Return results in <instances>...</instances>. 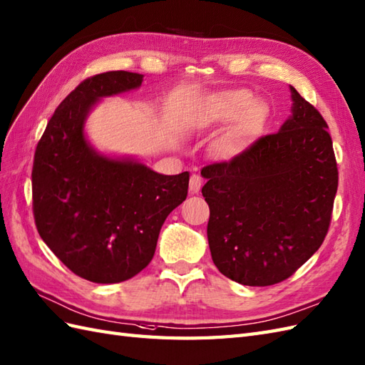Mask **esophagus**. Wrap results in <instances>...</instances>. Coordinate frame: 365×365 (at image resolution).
Returning a JSON list of instances; mask_svg holds the SVG:
<instances>
[{
	"label": "esophagus",
	"instance_id": "34e87169",
	"mask_svg": "<svg viewBox=\"0 0 365 365\" xmlns=\"http://www.w3.org/2000/svg\"><path fill=\"white\" fill-rule=\"evenodd\" d=\"M202 188V177L199 174H192L190 179V192L197 194Z\"/></svg>",
	"mask_w": 365,
	"mask_h": 365
}]
</instances>
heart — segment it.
Instances as JSON below:
<instances>
[{
  "mask_svg": "<svg viewBox=\"0 0 365 365\" xmlns=\"http://www.w3.org/2000/svg\"><path fill=\"white\" fill-rule=\"evenodd\" d=\"M269 109L264 101L255 100L247 91H223L205 98L199 109L203 126L230 121L228 128L216 138L214 153L222 158L242 154L264 134Z\"/></svg>",
  "mask_w": 365,
  "mask_h": 365,
  "instance_id": "heart-1",
  "label": "heart"
}]
</instances>
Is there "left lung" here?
Instances as JSON below:
<instances>
[{
	"label": "left lung",
	"instance_id": "left-lung-1",
	"mask_svg": "<svg viewBox=\"0 0 365 365\" xmlns=\"http://www.w3.org/2000/svg\"><path fill=\"white\" fill-rule=\"evenodd\" d=\"M289 91L293 114L277 133L202 170L212 262L242 285L288 279L319 250L330 227L338 165L329 125Z\"/></svg>",
	"mask_w": 365,
	"mask_h": 365
}]
</instances>
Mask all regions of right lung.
Masks as SVG:
<instances>
[{
	"label": "right lung",
	"instance_id": "obj_1",
	"mask_svg": "<svg viewBox=\"0 0 365 365\" xmlns=\"http://www.w3.org/2000/svg\"><path fill=\"white\" fill-rule=\"evenodd\" d=\"M142 81L126 71L81 81L55 109L35 149L36 230L72 273L96 284L123 282L142 272L168 214L188 195V171L163 175L130 158L101 155L85 137L86 117L100 98Z\"/></svg>",
	"mask_w": 365,
	"mask_h": 365
}]
</instances>
